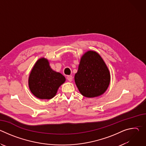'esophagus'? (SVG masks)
I'll return each mask as SVG.
<instances>
[{"label":"esophagus","instance_id":"34e87169","mask_svg":"<svg viewBox=\"0 0 146 146\" xmlns=\"http://www.w3.org/2000/svg\"><path fill=\"white\" fill-rule=\"evenodd\" d=\"M67 80L69 81H72L73 80V77L72 76L70 75V76H67Z\"/></svg>","mask_w":146,"mask_h":146}]
</instances>
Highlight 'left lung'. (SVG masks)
<instances>
[{"instance_id":"8db88e82","label":"left lung","mask_w":146,"mask_h":146,"mask_svg":"<svg viewBox=\"0 0 146 146\" xmlns=\"http://www.w3.org/2000/svg\"><path fill=\"white\" fill-rule=\"evenodd\" d=\"M74 81L83 96L94 98L106 91L110 84V75L101 56L95 51H89L81 58Z\"/></svg>"}]
</instances>
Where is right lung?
<instances>
[{"label": "right lung", "instance_id": "add662e5", "mask_svg": "<svg viewBox=\"0 0 146 146\" xmlns=\"http://www.w3.org/2000/svg\"><path fill=\"white\" fill-rule=\"evenodd\" d=\"M65 81V77L54 71L48 60L38 59L33 66L29 77L31 92L41 99H50L55 96L58 88Z\"/></svg>", "mask_w": 146, "mask_h": 146}]
</instances>
